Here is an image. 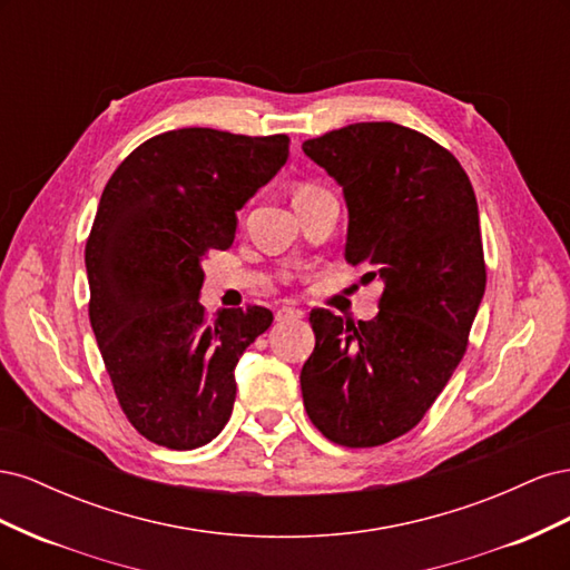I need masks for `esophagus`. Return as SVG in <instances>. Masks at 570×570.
<instances>
[{
	"instance_id": "obj_1",
	"label": "esophagus",
	"mask_w": 570,
	"mask_h": 570,
	"mask_svg": "<svg viewBox=\"0 0 570 570\" xmlns=\"http://www.w3.org/2000/svg\"><path fill=\"white\" fill-rule=\"evenodd\" d=\"M304 312L302 308H295V306H281L278 312H275V321H295V318H302Z\"/></svg>"
}]
</instances>
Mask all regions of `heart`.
<instances>
[{
  "label": "heart",
  "instance_id": "heart-1",
  "mask_svg": "<svg viewBox=\"0 0 570 570\" xmlns=\"http://www.w3.org/2000/svg\"><path fill=\"white\" fill-rule=\"evenodd\" d=\"M312 189H318V187L308 185V183H302V185L295 189V197H297V195H304V193H312Z\"/></svg>",
  "mask_w": 570,
  "mask_h": 570
}]
</instances>
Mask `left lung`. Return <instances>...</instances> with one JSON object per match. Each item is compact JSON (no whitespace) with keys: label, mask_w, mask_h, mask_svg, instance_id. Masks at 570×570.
<instances>
[{"label":"left lung","mask_w":570,"mask_h":570,"mask_svg":"<svg viewBox=\"0 0 570 570\" xmlns=\"http://www.w3.org/2000/svg\"><path fill=\"white\" fill-rule=\"evenodd\" d=\"M302 149L344 193L347 264L383 283L373 321L308 316L304 409L331 442L377 446L419 425L463 358L488 278L475 193L452 151L387 120Z\"/></svg>","instance_id":"8db88e82"}]
</instances>
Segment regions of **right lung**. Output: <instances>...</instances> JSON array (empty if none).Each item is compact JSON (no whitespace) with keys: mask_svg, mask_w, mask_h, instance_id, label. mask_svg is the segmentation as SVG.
<instances>
[{"mask_svg":"<svg viewBox=\"0 0 570 570\" xmlns=\"http://www.w3.org/2000/svg\"><path fill=\"white\" fill-rule=\"evenodd\" d=\"M287 157V135L168 130L130 151L101 193L85 245L90 323L120 409L154 444L197 450L230 419L237 361L273 314L206 316L202 258L233 245L237 212Z\"/></svg>","mask_w":570,"mask_h":570,"instance_id":"right-lung-1","label":"right lung"}]
</instances>
